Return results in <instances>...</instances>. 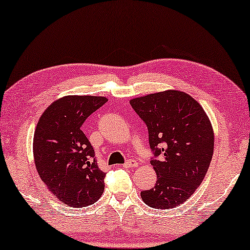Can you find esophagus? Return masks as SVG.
Here are the masks:
<instances>
[{"label": "esophagus", "mask_w": 250, "mask_h": 250, "mask_svg": "<svg viewBox=\"0 0 250 250\" xmlns=\"http://www.w3.org/2000/svg\"><path fill=\"white\" fill-rule=\"evenodd\" d=\"M138 167V163H137L135 160H129L124 164L125 168H133V167Z\"/></svg>", "instance_id": "obj_1"}]
</instances>
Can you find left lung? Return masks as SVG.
Here are the masks:
<instances>
[{"mask_svg": "<svg viewBox=\"0 0 250 250\" xmlns=\"http://www.w3.org/2000/svg\"><path fill=\"white\" fill-rule=\"evenodd\" d=\"M147 125L157 180L140 192L144 203L170 209L186 202L202 184L214 152V131L208 115L185 91L167 89L130 100Z\"/></svg>", "mask_w": 250, "mask_h": 250, "instance_id": "8db88e82", "label": "left lung"}]
</instances>
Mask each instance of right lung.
<instances>
[{
  "instance_id": "right-lung-1",
  "label": "right lung",
  "mask_w": 250,
  "mask_h": 250,
  "mask_svg": "<svg viewBox=\"0 0 250 250\" xmlns=\"http://www.w3.org/2000/svg\"><path fill=\"white\" fill-rule=\"evenodd\" d=\"M106 102L104 96H63L43 112L35 129L33 153L38 175L69 207L91 205L103 194L105 173L82 125Z\"/></svg>"
}]
</instances>
